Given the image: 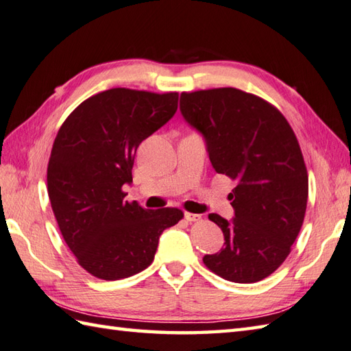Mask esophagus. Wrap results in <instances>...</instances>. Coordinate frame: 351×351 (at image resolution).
Wrapping results in <instances>:
<instances>
[{
  "label": "esophagus",
  "instance_id": "obj_1",
  "mask_svg": "<svg viewBox=\"0 0 351 351\" xmlns=\"http://www.w3.org/2000/svg\"><path fill=\"white\" fill-rule=\"evenodd\" d=\"M184 219H186V221H189V223H192V221H199V219H202V217H199L198 213L184 212Z\"/></svg>",
  "mask_w": 351,
  "mask_h": 351
}]
</instances>
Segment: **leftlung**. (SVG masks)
Returning <instances> with one entry per match:
<instances>
[{
    "instance_id": "left-lung-1",
    "label": "left lung",
    "mask_w": 351,
    "mask_h": 351,
    "mask_svg": "<svg viewBox=\"0 0 351 351\" xmlns=\"http://www.w3.org/2000/svg\"><path fill=\"white\" fill-rule=\"evenodd\" d=\"M180 112L217 173L236 182L234 217L209 215L226 242L204 265L228 282H259L285 262L303 226L309 182L295 134L274 106L234 88L183 92Z\"/></svg>"
}]
</instances>
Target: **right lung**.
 I'll return each instance as SVG.
<instances>
[{"instance_id": "1", "label": "right lung", "mask_w": 351, "mask_h": 351, "mask_svg": "<svg viewBox=\"0 0 351 351\" xmlns=\"http://www.w3.org/2000/svg\"><path fill=\"white\" fill-rule=\"evenodd\" d=\"M178 94L109 89L83 101L57 133L49 156L48 197L77 262L103 280L152 265L159 236L176 226V207L148 210L124 199L139 144L177 112Z\"/></svg>"}]
</instances>
